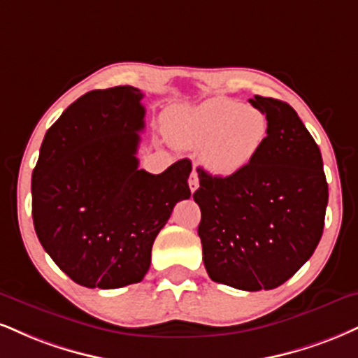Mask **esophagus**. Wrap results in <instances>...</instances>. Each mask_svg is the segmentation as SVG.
Segmentation results:
<instances>
[{
    "label": "esophagus",
    "mask_w": 358,
    "mask_h": 358,
    "mask_svg": "<svg viewBox=\"0 0 358 358\" xmlns=\"http://www.w3.org/2000/svg\"><path fill=\"white\" fill-rule=\"evenodd\" d=\"M188 187H190L192 193L195 192V190H198V187H200V182H198V173H196L195 170L192 171V173H190V178H188Z\"/></svg>",
    "instance_id": "obj_1"
}]
</instances>
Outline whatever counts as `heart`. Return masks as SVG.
Segmentation results:
<instances>
[{
    "label": "heart",
    "mask_w": 358,
    "mask_h": 358,
    "mask_svg": "<svg viewBox=\"0 0 358 358\" xmlns=\"http://www.w3.org/2000/svg\"><path fill=\"white\" fill-rule=\"evenodd\" d=\"M165 127L182 148H201V165L220 178L247 170L268 136V118L264 111L228 98L168 110Z\"/></svg>",
    "instance_id": "b5f03b06"
}]
</instances>
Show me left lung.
I'll use <instances>...</instances> for the list:
<instances>
[{"instance_id": "left-lung-1", "label": "left lung", "mask_w": 358, "mask_h": 358, "mask_svg": "<svg viewBox=\"0 0 358 358\" xmlns=\"http://www.w3.org/2000/svg\"><path fill=\"white\" fill-rule=\"evenodd\" d=\"M268 118V136L242 173L220 178L198 166V236L213 282L258 292L285 283L322 238L329 185L320 148L285 101L250 100Z\"/></svg>"}]
</instances>
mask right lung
<instances>
[{"label": "right lung", "mask_w": 358, "mask_h": 358, "mask_svg": "<svg viewBox=\"0 0 358 358\" xmlns=\"http://www.w3.org/2000/svg\"><path fill=\"white\" fill-rule=\"evenodd\" d=\"M143 93L93 90L46 131L31 176L33 223L45 252L73 282L120 288L143 280L173 206L190 198L192 162L160 175L138 168Z\"/></svg>", "instance_id": "obj_1"}]
</instances>
